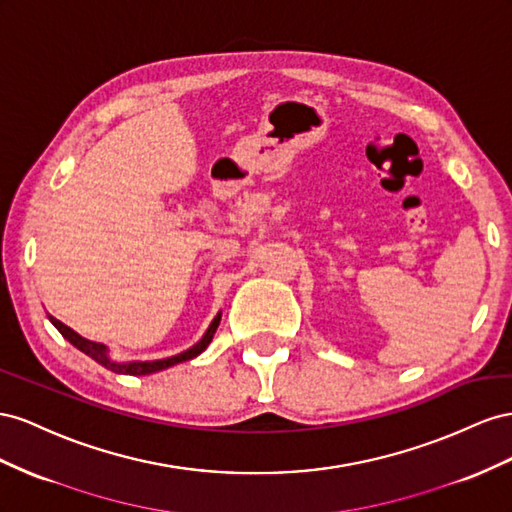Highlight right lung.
Here are the masks:
<instances>
[{"label":"right lung","instance_id":"right-lung-1","mask_svg":"<svg viewBox=\"0 0 512 512\" xmlns=\"http://www.w3.org/2000/svg\"><path fill=\"white\" fill-rule=\"evenodd\" d=\"M49 319H51V324L62 332L64 339H68L77 349H81L83 354H87L92 360H96L98 364H102V367L111 369L113 373H124V375H150V373H156V371L169 369V367H173V364H178V362H186V360H191V358L199 356V354L203 352V349H206V347L210 345V341H212V337H214V332H216L218 324H221V313H218V315L212 319L210 328L206 330V334H203L201 341H199L197 345H193L191 349H186V352H182V354H178V356L163 358V360H148V362H139V360H135V362H113V360L109 358L107 345L87 341V339H83L81 334H77L72 328L64 326L60 319H55V317H51V315H49Z\"/></svg>","mask_w":512,"mask_h":512}]
</instances>
